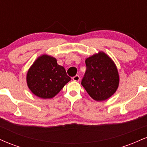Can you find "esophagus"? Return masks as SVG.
<instances>
[{
	"instance_id": "obj_1",
	"label": "esophagus",
	"mask_w": 147,
	"mask_h": 147,
	"mask_svg": "<svg viewBox=\"0 0 147 147\" xmlns=\"http://www.w3.org/2000/svg\"><path fill=\"white\" fill-rule=\"evenodd\" d=\"M72 80L75 81V82H79L80 80V77L79 75H75V77H72Z\"/></svg>"
}]
</instances>
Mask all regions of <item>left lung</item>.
Returning a JSON list of instances; mask_svg holds the SVG:
<instances>
[{
    "label": "left lung",
    "instance_id": "8db88e82",
    "mask_svg": "<svg viewBox=\"0 0 147 147\" xmlns=\"http://www.w3.org/2000/svg\"><path fill=\"white\" fill-rule=\"evenodd\" d=\"M86 70L82 85L95 101L106 100L117 90L119 77L117 67L106 54L99 52L86 59Z\"/></svg>",
    "mask_w": 147,
    "mask_h": 147
}]
</instances>
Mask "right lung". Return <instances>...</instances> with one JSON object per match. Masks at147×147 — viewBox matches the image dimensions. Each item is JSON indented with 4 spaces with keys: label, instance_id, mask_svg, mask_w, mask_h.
Segmentation results:
<instances>
[{
    "label": "right lung",
    "instance_id": "add662e5",
    "mask_svg": "<svg viewBox=\"0 0 147 147\" xmlns=\"http://www.w3.org/2000/svg\"><path fill=\"white\" fill-rule=\"evenodd\" d=\"M27 84L33 94L42 99L57 95L70 78L57 59L43 55L36 59L27 73Z\"/></svg>",
    "mask_w": 147,
    "mask_h": 147
}]
</instances>
